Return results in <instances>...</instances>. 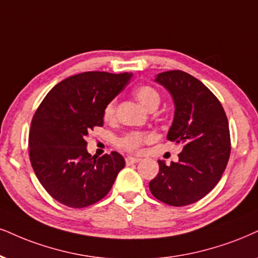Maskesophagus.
Wrapping results in <instances>:
<instances>
[{"label":"esophagus","instance_id":"1","mask_svg":"<svg viewBox=\"0 0 258 258\" xmlns=\"http://www.w3.org/2000/svg\"><path fill=\"white\" fill-rule=\"evenodd\" d=\"M139 161H141V159H140V158H135V157H128V158H125V164H126V165L136 164V163H139Z\"/></svg>","mask_w":258,"mask_h":258}]
</instances>
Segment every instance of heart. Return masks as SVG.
Masks as SVG:
<instances>
[{
	"label": "heart",
	"instance_id": "b5f03b06",
	"mask_svg": "<svg viewBox=\"0 0 258 258\" xmlns=\"http://www.w3.org/2000/svg\"><path fill=\"white\" fill-rule=\"evenodd\" d=\"M134 94L140 104L147 110L158 107L160 103V95L158 91L151 86H140L135 90ZM114 112H116V100H111L104 109V118L111 120L114 117ZM148 140H151V135L142 134V133H130L119 140V146L128 152H138L144 142Z\"/></svg>",
	"mask_w": 258,
	"mask_h": 258
}]
</instances>
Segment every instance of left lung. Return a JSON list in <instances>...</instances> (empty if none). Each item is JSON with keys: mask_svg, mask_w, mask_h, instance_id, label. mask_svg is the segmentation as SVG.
Returning <instances> with one entry per match:
<instances>
[{"mask_svg": "<svg viewBox=\"0 0 258 258\" xmlns=\"http://www.w3.org/2000/svg\"><path fill=\"white\" fill-rule=\"evenodd\" d=\"M154 81L172 97L174 116L167 140L182 145L183 151L168 166L158 160L159 173L149 190L166 205H191L213 190L227 166L231 140L226 113L218 98L187 73H160Z\"/></svg>", "mask_w": 258, "mask_h": 258, "instance_id": "1", "label": "left lung"}]
</instances>
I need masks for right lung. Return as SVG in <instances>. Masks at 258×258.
Listing matches in <instances>:
<instances>
[{
	"label": "right lung",
	"mask_w": 258,
	"mask_h": 258,
	"mask_svg": "<svg viewBox=\"0 0 258 258\" xmlns=\"http://www.w3.org/2000/svg\"><path fill=\"white\" fill-rule=\"evenodd\" d=\"M132 73L86 72L52 88L34 113L28 147L34 173L56 201L84 208L112 187L125 160L117 152L97 159L86 138L104 124V109L129 84Z\"/></svg>",
	"instance_id": "right-lung-1"
}]
</instances>
